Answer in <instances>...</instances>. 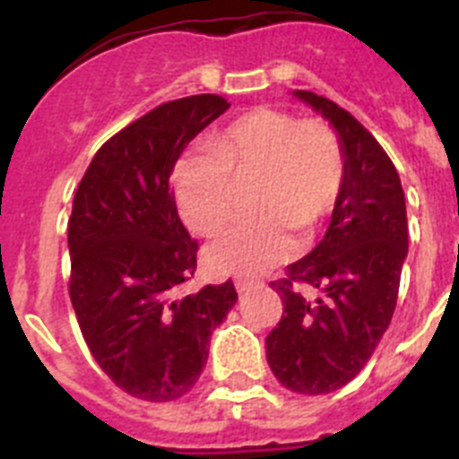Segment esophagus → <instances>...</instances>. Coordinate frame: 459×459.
I'll use <instances>...</instances> for the list:
<instances>
[{
  "mask_svg": "<svg viewBox=\"0 0 459 459\" xmlns=\"http://www.w3.org/2000/svg\"><path fill=\"white\" fill-rule=\"evenodd\" d=\"M257 285V280H250V278H237L234 280V287H237V291H248L250 287Z\"/></svg>",
  "mask_w": 459,
  "mask_h": 459,
  "instance_id": "esophagus-1",
  "label": "esophagus"
}]
</instances>
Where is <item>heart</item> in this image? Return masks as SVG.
I'll return each instance as SVG.
<instances>
[{
    "instance_id": "1",
    "label": "heart",
    "mask_w": 459,
    "mask_h": 459,
    "mask_svg": "<svg viewBox=\"0 0 459 459\" xmlns=\"http://www.w3.org/2000/svg\"><path fill=\"white\" fill-rule=\"evenodd\" d=\"M344 172L333 126L257 108L227 124L209 147L181 158L172 174L174 202L190 230L213 234L232 218L237 184L257 179L253 206L262 213L206 246L213 271L257 275L296 253L291 230L312 232L335 209Z\"/></svg>"
}]
</instances>
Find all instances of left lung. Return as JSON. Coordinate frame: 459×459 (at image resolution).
Masks as SVG:
<instances>
[{"instance_id": "1", "label": "left lung", "mask_w": 459, "mask_h": 459, "mask_svg": "<svg viewBox=\"0 0 459 459\" xmlns=\"http://www.w3.org/2000/svg\"><path fill=\"white\" fill-rule=\"evenodd\" d=\"M294 96L338 131L347 172L326 237L271 282L285 307L266 335V360L285 388L324 395L363 370L391 324L409 248L407 209L395 165L366 126L317 93ZM301 286L317 289L318 299Z\"/></svg>"}]
</instances>
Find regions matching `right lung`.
<instances>
[{"label":"right lung","mask_w":459,"mask_h":459,"mask_svg":"<svg viewBox=\"0 0 459 459\" xmlns=\"http://www.w3.org/2000/svg\"><path fill=\"white\" fill-rule=\"evenodd\" d=\"M227 108L216 93L158 105L105 142L73 197L68 294L80 331L100 370L147 403L195 386L238 299L232 280L177 296L197 269V241L169 188L188 142Z\"/></svg>","instance_id":"add662e5"}]
</instances>
